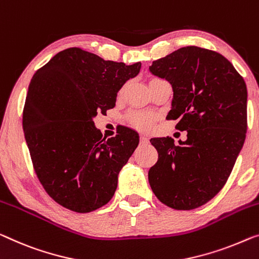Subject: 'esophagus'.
Masks as SVG:
<instances>
[{
    "label": "esophagus",
    "instance_id": "esophagus-1",
    "mask_svg": "<svg viewBox=\"0 0 259 259\" xmlns=\"http://www.w3.org/2000/svg\"><path fill=\"white\" fill-rule=\"evenodd\" d=\"M141 143H142L143 145L149 144V138L146 137V136H142V137H141Z\"/></svg>",
    "mask_w": 259,
    "mask_h": 259
}]
</instances>
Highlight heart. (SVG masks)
<instances>
[{"label": "heart", "instance_id": "1", "mask_svg": "<svg viewBox=\"0 0 259 259\" xmlns=\"http://www.w3.org/2000/svg\"><path fill=\"white\" fill-rule=\"evenodd\" d=\"M129 119L136 128L146 131L151 128L154 116L152 114L144 113V111H136L130 115Z\"/></svg>", "mask_w": 259, "mask_h": 259}]
</instances>
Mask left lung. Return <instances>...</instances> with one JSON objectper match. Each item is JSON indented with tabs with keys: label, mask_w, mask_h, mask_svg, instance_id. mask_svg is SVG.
<instances>
[{
	"label": "left lung",
	"mask_w": 259,
	"mask_h": 259,
	"mask_svg": "<svg viewBox=\"0 0 259 259\" xmlns=\"http://www.w3.org/2000/svg\"><path fill=\"white\" fill-rule=\"evenodd\" d=\"M150 72L171 83L167 119L187 131L176 144L171 137L151 138L158 160L149 171L154 195L178 210L211 200L228 180L245 141L246 84L220 53L186 46L153 61Z\"/></svg>",
	"instance_id": "1"
}]
</instances>
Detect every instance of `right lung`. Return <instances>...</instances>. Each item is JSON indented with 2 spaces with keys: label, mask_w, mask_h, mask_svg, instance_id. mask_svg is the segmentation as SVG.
<instances>
[{
  "label": "right lung",
  "mask_w": 259,
  "mask_h": 259,
  "mask_svg": "<svg viewBox=\"0 0 259 259\" xmlns=\"http://www.w3.org/2000/svg\"><path fill=\"white\" fill-rule=\"evenodd\" d=\"M141 66L71 48L57 53L31 79L23 130L38 179L60 206L90 213L114 196L118 173L140 136L122 128L106 140L93 118L115 107L118 91Z\"/></svg>",
  "instance_id": "add662e5"
}]
</instances>
